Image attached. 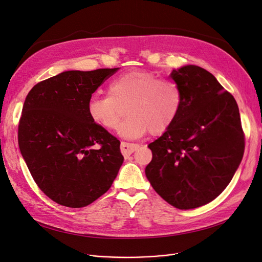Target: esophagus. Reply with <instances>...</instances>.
Wrapping results in <instances>:
<instances>
[{
    "instance_id": "1",
    "label": "esophagus",
    "mask_w": 262,
    "mask_h": 262,
    "mask_svg": "<svg viewBox=\"0 0 262 262\" xmlns=\"http://www.w3.org/2000/svg\"><path fill=\"white\" fill-rule=\"evenodd\" d=\"M139 148L138 144H133V143H128V142H121L120 149L123 156H129L131 155L134 150H137Z\"/></svg>"
}]
</instances>
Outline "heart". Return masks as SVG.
Segmentation results:
<instances>
[{
    "mask_svg": "<svg viewBox=\"0 0 262 262\" xmlns=\"http://www.w3.org/2000/svg\"><path fill=\"white\" fill-rule=\"evenodd\" d=\"M182 106L178 83L160 78L147 71H131L109 84L108 94L94 95L87 105L91 120L100 128H118L126 108L128 119L119 133L126 139H138L149 132L161 136L176 121Z\"/></svg>",
    "mask_w": 262,
    "mask_h": 262,
    "instance_id": "heart-1",
    "label": "heart"
}]
</instances>
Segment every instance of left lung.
Instances as JSON below:
<instances>
[{
  "label": "left lung",
  "instance_id": "8db88e82",
  "mask_svg": "<svg viewBox=\"0 0 262 262\" xmlns=\"http://www.w3.org/2000/svg\"><path fill=\"white\" fill-rule=\"evenodd\" d=\"M182 106L176 121L148 147L145 175L172 207L189 210L219 196L242 162L245 134L233 95L196 66L172 70Z\"/></svg>",
  "mask_w": 262,
  "mask_h": 262
}]
</instances>
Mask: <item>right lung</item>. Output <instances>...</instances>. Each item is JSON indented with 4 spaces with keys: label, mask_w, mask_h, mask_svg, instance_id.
Segmentation results:
<instances>
[{
    "label": "right lung",
    "mask_w": 262,
    "mask_h": 262,
    "mask_svg": "<svg viewBox=\"0 0 262 262\" xmlns=\"http://www.w3.org/2000/svg\"><path fill=\"white\" fill-rule=\"evenodd\" d=\"M118 70L66 71L36 84L24 102L20 153L39 189L64 207L97 200L123 163L120 141L87 113L92 94Z\"/></svg>",
    "instance_id": "right-lung-1"
}]
</instances>
